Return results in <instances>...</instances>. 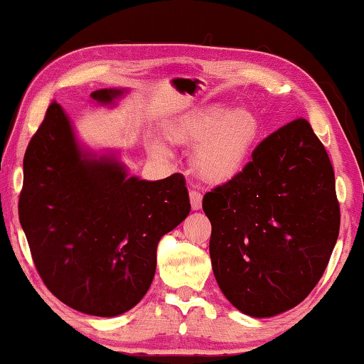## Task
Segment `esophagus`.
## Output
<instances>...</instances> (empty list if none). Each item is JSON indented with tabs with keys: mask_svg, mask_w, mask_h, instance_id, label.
I'll return each instance as SVG.
<instances>
[{
	"mask_svg": "<svg viewBox=\"0 0 364 364\" xmlns=\"http://www.w3.org/2000/svg\"><path fill=\"white\" fill-rule=\"evenodd\" d=\"M188 197H191L192 210H200V207H202V193L197 192V191H191V193H188Z\"/></svg>",
	"mask_w": 364,
	"mask_h": 364,
	"instance_id": "esophagus-1",
	"label": "esophagus"
}]
</instances>
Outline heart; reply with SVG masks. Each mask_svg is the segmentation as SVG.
<instances>
[{
  "mask_svg": "<svg viewBox=\"0 0 364 364\" xmlns=\"http://www.w3.org/2000/svg\"><path fill=\"white\" fill-rule=\"evenodd\" d=\"M260 132L255 114L248 109L213 106L171 127V137L196 148L193 168L202 181L223 183L242 172ZM154 156L167 157L168 151L159 141L151 142Z\"/></svg>",
  "mask_w": 364,
  "mask_h": 364,
  "instance_id": "obj_1",
  "label": "heart"
}]
</instances>
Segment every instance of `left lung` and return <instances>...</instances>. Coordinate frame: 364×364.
Segmentation results:
<instances>
[{"label": "left lung", "instance_id": "8db88e82", "mask_svg": "<svg viewBox=\"0 0 364 364\" xmlns=\"http://www.w3.org/2000/svg\"><path fill=\"white\" fill-rule=\"evenodd\" d=\"M202 207L218 287L253 318L305 300L340 232L335 172L305 119L263 139L238 176L203 196Z\"/></svg>", "mask_w": 364, "mask_h": 364}]
</instances>
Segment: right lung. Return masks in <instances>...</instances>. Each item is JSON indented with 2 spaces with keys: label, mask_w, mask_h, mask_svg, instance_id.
<instances>
[{
  "label": "right lung",
  "mask_w": 364,
  "mask_h": 364,
  "mask_svg": "<svg viewBox=\"0 0 364 364\" xmlns=\"http://www.w3.org/2000/svg\"><path fill=\"white\" fill-rule=\"evenodd\" d=\"M124 94L97 89L91 99L114 106ZM23 172L19 222L49 291L92 316L136 306L156 275L159 240L191 212L183 176H129L116 152L77 141L56 102L29 142Z\"/></svg>",
  "instance_id": "1"
}]
</instances>
